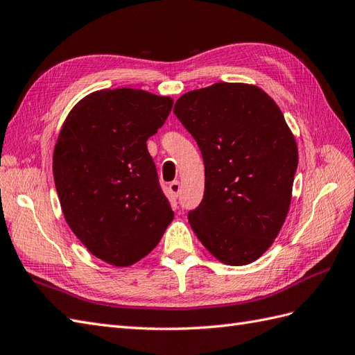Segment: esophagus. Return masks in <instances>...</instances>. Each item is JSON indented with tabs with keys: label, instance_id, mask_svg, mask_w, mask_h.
<instances>
[{
	"label": "esophagus",
	"instance_id": "1",
	"mask_svg": "<svg viewBox=\"0 0 355 355\" xmlns=\"http://www.w3.org/2000/svg\"><path fill=\"white\" fill-rule=\"evenodd\" d=\"M180 192H181L180 181H172V183L169 184V193H171L172 196H174V198H178Z\"/></svg>",
	"mask_w": 355,
	"mask_h": 355
}]
</instances>
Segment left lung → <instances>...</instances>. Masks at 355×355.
<instances>
[{
    "instance_id": "1",
    "label": "left lung",
    "mask_w": 355,
    "mask_h": 355,
    "mask_svg": "<svg viewBox=\"0 0 355 355\" xmlns=\"http://www.w3.org/2000/svg\"><path fill=\"white\" fill-rule=\"evenodd\" d=\"M174 114L205 166L190 226L219 261L250 264L277 237L291 204L298 151L284 114L261 88L230 83L189 91Z\"/></svg>"
}]
</instances>
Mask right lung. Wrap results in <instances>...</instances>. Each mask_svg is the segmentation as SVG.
Listing matches in <instances>:
<instances>
[{"mask_svg":"<svg viewBox=\"0 0 355 355\" xmlns=\"http://www.w3.org/2000/svg\"><path fill=\"white\" fill-rule=\"evenodd\" d=\"M172 105L142 89H102L62 124L53 151L62 213L84 246L112 266L148 255L174 219L147 148Z\"/></svg>","mask_w":355,"mask_h":355,"instance_id":"add662e5","label":"right lung"}]
</instances>
